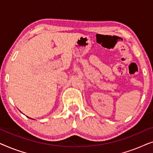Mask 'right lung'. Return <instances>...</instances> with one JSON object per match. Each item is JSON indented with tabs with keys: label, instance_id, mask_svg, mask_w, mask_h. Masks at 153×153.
Listing matches in <instances>:
<instances>
[{
	"label": "right lung",
	"instance_id": "add662e5",
	"mask_svg": "<svg viewBox=\"0 0 153 153\" xmlns=\"http://www.w3.org/2000/svg\"><path fill=\"white\" fill-rule=\"evenodd\" d=\"M27 117H28V116H27ZM28 118H29V117H28Z\"/></svg>",
	"mask_w": 153,
	"mask_h": 153
}]
</instances>
